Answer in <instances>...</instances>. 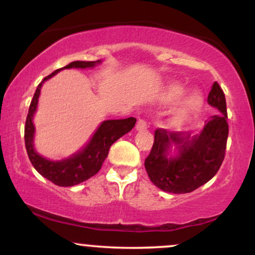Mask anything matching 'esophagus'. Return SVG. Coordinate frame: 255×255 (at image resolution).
Wrapping results in <instances>:
<instances>
[{"instance_id": "obj_1", "label": "esophagus", "mask_w": 255, "mask_h": 255, "mask_svg": "<svg viewBox=\"0 0 255 255\" xmlns=\"http://www.w3.org/2000/svg\"><path fill=\"white\" fill-rule=\"evenodd\" d=\"M135 128H136V130H146L147 129V122L142 119L137 120Z\"/></svg>"}]
</instances>
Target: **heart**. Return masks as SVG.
Returning a JSON list of instances; mask_svg holds the SVG:
<instances>
[{
  "mask_svg": "<svg viewBox=\"0 0 255 255\" xmlns=\"http://www.w3.org/2000/svg\"><path fill=\"white\" fill-rule=\"evenodd\" d=\"M186 92V87L181 84H171L169 85L168 89L163 93L162 101L164 103H172L181 98ZM204 99L201 97L200 93L192 92L188 96H186L182 101L178 103L176 107L172 109L170 113L169 122L174 127H180V126L186 125L193 118L198 115L203 109Z\"/></svg>",
  "mask_w": 255,
  "mask_h": 255,
  "instance_id": "obj_1",
  "label": "heart"
}]
</instances>
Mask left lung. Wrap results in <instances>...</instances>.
<instances>
[{
	"instance_id": "1",
	"label": "left lung",
	"mask_w": 255,
	"mask_h": 255,
	"mask_svg": "<svg viewBox=\"0 0 255 255\" xmlns=\"http://www.w3.org/2000/svg\"><path fill=\"white\" fill-rule=\"evenodd\" d=\"M207 102L218 109L211 116L200 134L169 131L158 128L150 154L145 159V169L154 186L174 194L191 193L217 174L225 156L229 126L227 102L218 83L212 85ZM174 144L178 154H168Z\"/></svg>"
}]
</instances>
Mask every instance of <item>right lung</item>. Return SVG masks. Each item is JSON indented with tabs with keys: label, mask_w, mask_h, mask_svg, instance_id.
<instances>
[{
	"label": "right lung",
	"mask_w": 255,
	"mask_h": 255,
	"mask_svg": "<svg viewBox=\"0 0 255 255\" xmlns=\"http://www.w3.org/2000/svg\"><path fill=\"white\" fill-rule=\"evenodd\" d=\"M101 63V61H74V62L67 64L63 68L52 72L50 75L43 79V81L38 85L33 98H32L30 109H28L27 118L25 124V146L27 151L32 165L39 172L42 176L48 178L52 183L61 187H71L79 184L84 181L89 180L90 177L95 176L101 170L102 164L108 157L110 146L131 130L135 125L136 119L128 118L124 120H108L102 122L98 129L91 137L90 142L78 153L73 154L72 157L62 160H49L39 153H37L33 147V136H34V126L33 115L36 113L38 98L40 95V89L45 80L54 77L56 73L62 69L69 68H90L95 67L96 64Z\"/></svg>",
	"instance_id": "obj_1"
}]
</instances>
